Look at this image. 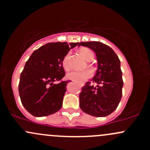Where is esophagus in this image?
Wrapping results in <instances>:
<instances>
[{
	"instance_id": "obj_1",
	"label": "esophagus",
	"mask_w": 150,
	"mask_h": 150,
	"mask_svg": "<svg viewBox=\"0 0 150 150\" xmlns=\"http://www.w3.org/2000/svg\"><path fill=\"white\" fill-rule=\"evenodd\" d=\"M81 86H83V84H82V85H81Z\"/></svg>"
}]
</instances>
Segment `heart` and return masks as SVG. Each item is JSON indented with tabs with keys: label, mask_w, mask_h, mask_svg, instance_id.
<instances>
[{
	"label": "heart",
	"mask_w": 150,
	"mask_h": 150,
	"mask_svg": "<svg viewBox=\"0 0 150 150\" xmlns=\"http://www.w3.org/2000/svg\"><path fill=\"white\" fill-rule=\"evenodd\" d=\"M80 54L84 57V59L87 61H91L93 59L94 54L91 50L88 48H81L80 50ZM70 53L64 56L62 59V67L65 70H68L70 69ZM92 75V73L90 70H85L81 71H72L67 75V78L77 82V83H83L86 80L90 78Z\"/></svg>",
	"instance_id": "obj_1"
}]
</instances>
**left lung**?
<instances>
[{
  "label": "left lung",
  "instance_id": "1",
  "mask_svg": "<svg viewBox=\"0 0 150 150\" xmlns=\"http://www.w3.org/2000/svg\"><path fill=\"white\" fill-rule=\"evenodd\" d=\"M78 46L91 49L96 53L98 68L91 86L87 82L80 93V107L86 113L105 117L116 110L122 96L123 80L121 62L110 47L100 42H80Z\"/></svg>",
  "mask_w": 150,
  "mask_h": 150
}]
</instances>
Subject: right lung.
<instances>
[{
	"mask_svg": "<svg viewBox=\"0 0 150 150\" xmlns=\"http://www.w3.org/2000/svg\"><path fill=\"white\" fill-rule=\"evenodd\" d=\"M78 45L67 42L47 43L32 53L20 76L18 91L23 107L36 117L53 114L62 105L67 81L62 59L70 49ZM71 82V81H70Z\"/></svg>",
	"mask_w": 150,
	"mask_h": 150,
	"instance_id": "add662e5",
	"label": "right lung"
}]
</instances>
